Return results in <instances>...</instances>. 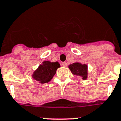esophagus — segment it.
<instances>
[{
	"instance_id": "esophagus-1",
	"label": "esophagus",
	"mask_w": 121,
	"mask_h": 121,
	"mask_svg": "<svg viewBox=\"0 0 121 121\" xmlns=\"http://www.w3.org/2000/svg\"><path fill=\"white\" fill-rule=\"evenodd\" d=\"M62 65L64 66V67H66L67 66V63L65 62H62Z\"/></svg>"
}]
</instances>
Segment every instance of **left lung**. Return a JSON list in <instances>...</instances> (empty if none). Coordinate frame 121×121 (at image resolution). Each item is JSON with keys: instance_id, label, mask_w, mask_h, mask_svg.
<instances>
[{"instance_id": "obj_1", "label": "left lung", "mask_w": 121, "mask_h": 121, "mask_svg": "<svg viewBox=\"0 0 121 121\" xmlns=\"http://www.w3.org/2000/svg\"><path fill=\"white\" fill-rule=\"evenodd\" d=\"M69 68L74 75L82 78L83 80H86L88 78V65L86 64H81L76 62L72 64H69Z\"/></svg>"}]
</instances>
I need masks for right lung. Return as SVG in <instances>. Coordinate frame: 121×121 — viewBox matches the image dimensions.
I'll return each mask as SVG.
<instances>
[{"instance_id": "1", "label": "right lung", "mask_w": 121, "mask_h": 121, "mask_svg": "<svg viewBox=\"0 0 121 121\" xmlns=\"http://www.w3.org/2000/svg\"><path fill=\"white\" fill-rule=\"evenodd\" d=\"M60 67V65L58 62H52L48 60H45L42 62V64H40L33 72L31 76L33 79L41 84L48 83L56 74L57 69Z\"/></svg>"}]
</instances>
